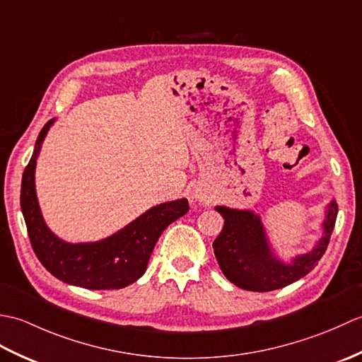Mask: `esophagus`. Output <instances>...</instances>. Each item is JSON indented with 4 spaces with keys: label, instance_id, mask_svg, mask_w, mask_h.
<instances>
[{
    "label": "esophagus",
    "instance_id": "1",
    "mask_svg": "<svg viewBox=\"0 0 362 362\" xmlns=\"http://www.w3.org/2000/svg\"><path fill=\"white\" fill-rule=\"evenodd\" d=\"M194 197L199 199V201H201V202H204V201H206V199H209V194H206L204 189L196 188V189H194Z\"/></svg>",
    "mask_w": 362,
    "mask_h": 362
}]
</instances>
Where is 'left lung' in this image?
I'll return each mask as SVG.
<instances>
[{"mask_svg":"<svg viewBox=\"0 0 362 362\" xmlns=\"http://www.w3.org/2000/svg\"><path fill=\"white\" fill-rule=\"evenodd\" d=\"M216 211L224 218V227L213 243L222 274L238 288L267 292L288 286L317 266L334 228L337 204L333 201L328 206L324 236L316 247L306 255L292 259V264H284L272 255L263 224L257 214L228 206H216Z\"/></svg>","mask_w":362,"mask_h":362,"instance_id":"1","label":"left lung"}]
</instances>
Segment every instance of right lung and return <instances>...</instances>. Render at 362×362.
<instances>
[{
  "mask_svg": "<svg viewBox=\"0 0 362 362\" xmlns=\"http://www.w3.org/2000/svg\"><path fill=\"white\" fill-rule=\"evenodd\" d=\"M52 122L54 119L46 122L38 134L34 153L21 179L20 205L30 245L46 271L64 283L86 289L126 288L146 272L160 235L171 222L188 213V201L179 199L152 206L127 227L103 241L70 244L59 240L45 224L34 185L38 151Z\"/></svg>",
  "mask_w": 362,
  "mask_h": 362,
  "instance_id": "add662e5",
  "label": "right lung"
}]
</instances>
